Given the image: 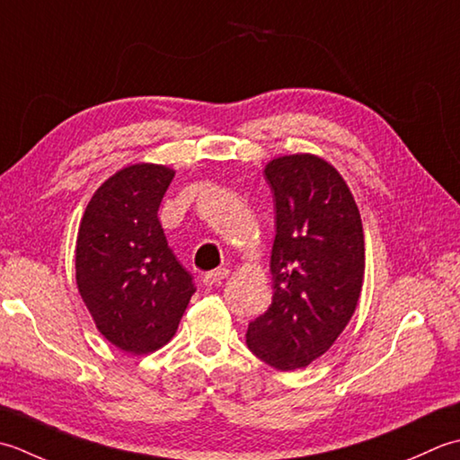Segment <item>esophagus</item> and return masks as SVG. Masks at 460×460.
I'll list each match as a JSON object with an SVG mask.
<instances>
[{
	"mask_svg": "<svg viewBox=\"0 0 460 460\" xmlns=\"http://www.w3.org/2000/svg\"><path fill=\"white\" fill-rule=\"evenodd\" d=\"M228 274L230 271L226 270V268H218V270H214V271H208V274L204 276V286H220L224 279L228 278Z\"/></svg>",
	"mask_w": 460,
	"mask_h": 460,
	"instance_id": "34e87169",
	"label": "esophagus"
}]
</instances>
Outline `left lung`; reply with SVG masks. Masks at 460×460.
I'll return each mask as SVG.
<instances>
[{
	"instance_id": "1",
	"label": "left lung",
	"mask_w": 460,
	"mask_h": 460,
	"mask_svg": "<svg viewBox=\"0 0 460 460\" xmlns=\"http://www.w3.org/2000/svg\"><path fill=\"white\" fill-rule=\"evenodd\" d=\"M264 174L276 199L274 296L248 325L246 341L271 367L294 371L322 358L355 314L365 274L363 224L348 182L322 156H276Z\"/></svg>"
}]
</instances>
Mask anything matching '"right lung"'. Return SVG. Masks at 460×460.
Segmentation results:
<instances>
[{"label":"right lung","mask_w":460,"mask_h":460,"mask_svg":"<svg viewBox=\"0 0 460 460\" xmlns=\"http://www.w3.org/2000/svg\"><path fill=\"white\" fill-rule=\"evenodd\" d=\"M174 168H120L91 196L75 246V279L99 333L120 351L146 355L172 340L194 294L168 248L158 206Z\"/></svg>","instance_id":"right-lung-1"}]
</instances>
